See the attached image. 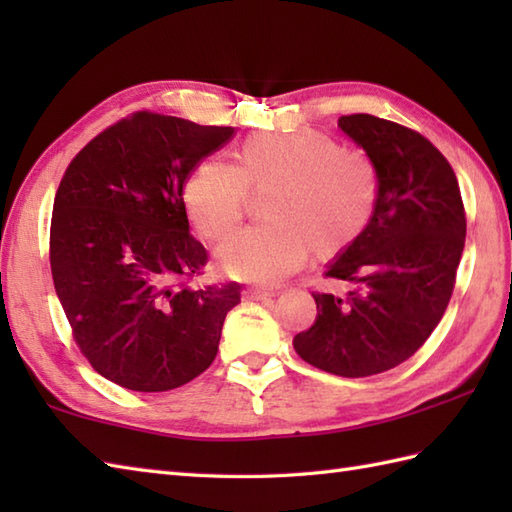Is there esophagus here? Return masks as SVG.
Here are the masks:
<instances>
[{
	"instance_id": "obj_1",
	"label": "esophagus",
	"mask_w": 512,
	"mask_h": 512,
	"mask_svg": "<svg viewBox=\"0 0 512 512\" xmlns=\"http://www.w3.org/2000/svg\"><path fill=\"white\" fill-rule=\"evenodd\" d=\"M242 295H244V299H248V301H266V299H270V297H275L273 292L259 290V288H248V290L242 292Z\"/></svg>"
}]
</instances>
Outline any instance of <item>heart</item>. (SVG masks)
Here are the masks:
<instances>
[{"label":"heart","mask_w":512,"mask_h":512,"mask_svg":"<svg viewBox=\"0 0 512 512\" xmlns=\"http://www.w3.org/2000/svg\"><path fill=\"white\" fill-rule=\"evenodd\" d=\"M250 193H264V222L217 250V268L250 284H277L308 259H330L354 246L372 222L380 180L372 160L328 134L303 129L255 134L237 162L209 158L184 184L182 200L195 231L222 242L239 224Z\"/></svg>","instance_id":"obj_1"}]
</instances>
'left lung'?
Instances as JSON below:
<instances>
[{"instance_id": "1", "label": "left lung", "mask_w": 512, "mask_h": 512, "mask_svg": "<svg viewBox=\"0 0 512 512\" xmlns=\"http://www.w3.org/2000/svg\"><path fill=\"white\" fill-rule=\"evenodd\" d=\"M339 127L374 162L378 204L367 231L325 277L350 281L347 297L312 292L317 321L295 336L303 361L345 378L405 363L436 330L453 295L466 237L458 178L422 134L372 114Z\"/></svg>"}]
</instances>
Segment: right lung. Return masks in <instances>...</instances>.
Segmentation results:
<instances>
[{"instance_id":"obj_1","label":"right lung","mask_w":512,"mask_h":512,"mask_svg":"<svg viewBox=\"0 0 512 512\" xmlns=\"http://www.w3.org/2000/svg\"><path fill=\"white\" fill-rule=\"evenodd\" d=\"M233 127L136 112L92 138L54 195L50 268L88 363L132 391H169L213 363L239 284L193 288L206 248L182 187Z\"/></svg>"}]
</instances>
